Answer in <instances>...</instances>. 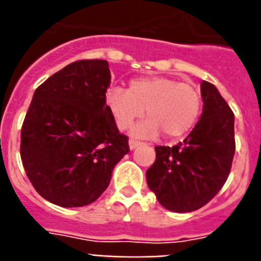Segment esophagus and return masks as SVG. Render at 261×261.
I'll list each match as a JSON object with an SVG mask.
<instances>
[{"label":"esophagus","instance_id":"1","mask_svg":"<svg viewBox=\"0 0 261 261\" xmlns=\"http://www.w3.org/2000/svg\"><path fill=\"white\" fill-rule=\"evenodd\" d=\"M142 145V142L141 141H137V139L134 138H130V141H128V146H130V149L133 150V149H135V147H138Z\"/></svg>","mask_w":261,"mask_h":261}]
</instances>
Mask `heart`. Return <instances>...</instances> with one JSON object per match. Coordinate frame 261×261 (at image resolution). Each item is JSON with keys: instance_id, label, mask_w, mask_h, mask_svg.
<instances>
[{"instance_id": "b5f03b06", "label": "heart", "mask_w": 261, "mask_h": 261, "mask_svg": "<svg viewBox=\"0 0 261 261\" xmlns=\"http://www.w3.org/2000/svg\"><path fill=\"white\" fill-rule=\"evenodd\" d=\"M106 104L120 130H126L146 110L145 122L134 133L154 137L163 131L168 138H178L195 127L202 111L196 88L169 77H142L130 81L128 90L112 88Z\"/></svg>"}]
</instances>
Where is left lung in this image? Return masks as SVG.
I'll return each mask as SVG.
<instances>
[{
    "label": "left lung",
    "instance_id": "8db88e82",
    "mask_svg": "<svg viewBox=\"0 0 261 261\" xmlns=\"http://www.w3.org/2000/svg\"><path fill=\"white\" fill-rule=\"evenodd\" d=\"M202 116L182 142L155 146V161L146 171L147 186L161 206L190 213L210 202L230 173L234 115L213 84L202 81Z\"/></svg>",
    "mask_w": 261,
    "mask_h": 261
}]
</instances>
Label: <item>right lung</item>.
<instances>
[{"instance_id":"1","label":"right lung","mask_w":261,"mask_h":261,"mask_svg":"<svg viewBox=\"0 0 261 261\" xmlns=\"http://www.w3.org/2000/svg\"><path fill=\"white\" fill-rule=\"evenodd\" d=\"M108 62L84 59L35 90L21 127L20 154L38 194L62 207L93 203L130 151L106 104Z\"/></svg>"}]
</instances>
